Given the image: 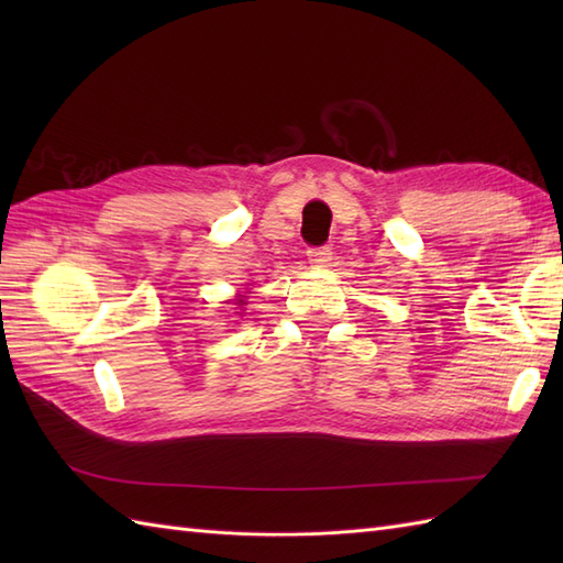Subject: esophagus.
Segmentation results:
<instances>
[{
	"instance_id": "obj_1",
	"label": "esophagus",
	"mask_w": 563,
	"mask_h": 563,
	"mask_svg": "<svg viewBox=\"0 0 563 563\" xmlns=\"http://www.w3.org/2000/svg\"><path fill=\"white\" fill-rule=\"evenodd\" d=\"M307 258L312 266H327V263L331 261V249L329 246H314L307 251Z\"/></svg>"
}]
</instances>
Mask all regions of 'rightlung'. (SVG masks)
I'll return each mask as SVG.
<instances>
[{
	"mask_svg": "<svg viewBox=\"0 0 563 563\" xmlns=\"http://www.w3.org/2000/svg\"><path fill=\"white\" fill-rule=\"evenodd\" d=\"M236 305H239V307H242V305H246V297H244V295H242V297H239V300H236Z\"/></svg>",
	"mask_w": 563,
	"mask_h": 563,
	"instance_id": "right-lung-1",
	"label": "right lung"
}]
</instances>
